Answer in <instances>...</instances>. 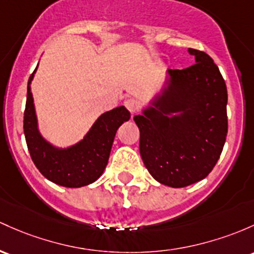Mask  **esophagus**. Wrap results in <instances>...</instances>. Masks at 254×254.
Here are the masks:
<instances>
[{
	"mask_svg": "<svg viewBox=\"0 0 254 254\" xmlns=\"http://www.w3.org/2000/svg\"><path fill=\"white\" fill-rule=\"evenodd\" d=\"M124 106H125V107H127V110L129 111L130 113H135L136 111L138 110V107H140V105H138V102L136 101V100H133V99H127V100H125Z\"/></svg>",
	"mask_w": 254,
	"mask_h": 254,
	"instance_id": "1",
	"label": "esophagus"
}]
</instances>
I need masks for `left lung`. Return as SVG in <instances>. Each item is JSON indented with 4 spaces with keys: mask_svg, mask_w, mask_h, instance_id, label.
<instances>
[{
    "mask_svg": "<svg viewBox=\"0 0 254 254\" xmlns=\"http://www.w3.org/2000/svg\"><path fill=\"white\" fill-rule=\"evenodd\" d=\"M188 52L194 65L169 69L161 93L133 117L144 166L172 188L204 180L221 157L228 132L227 85L219 68L206 53Z\"/></svg>",
    "mask_w": 254,
    "mask_h": 254,
    "instance_id": "left-lung-1",
    "label": "left lung"
}]
</instances>
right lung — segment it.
Returning <instances> with one entry per match:
<instances>
[{"label":"right lung","instance_id":"right-lung-1","mask_svg":"<svg viewBox=\"0 0 254 254\" xmlns=\"http://www.w3.org/2000/svg\"><path fill=\"white\" fill-rule=\"evenodd\" d=\"M36 69L27 82L24 112V133L32 161L47 180L59 186L79 188L95 182L107 165L117 130L129 121L130 112L124 106L113 108L97 118L82 141L68 148L54 147L42 137L38 130L31 93Z\"/></svg>","mask_w":254,"mask_h":254}]
</instances>
